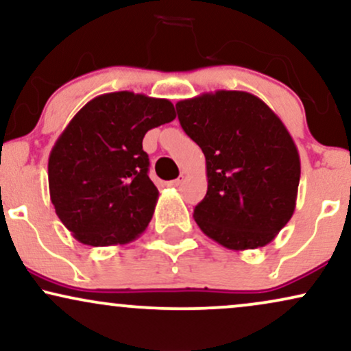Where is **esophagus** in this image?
<instances>
[{
    "label": "esophagus",
    "instance_id": "1",
    "mask_svg": "<svg viewBox=\"0 0 351 351\" xmlns=\"http://www.w3.org/2000/svg\"><path fill=\"white\" fill-rule=\"evenodd\" d=\"M181 183H183V176H180V178H176V180H171V181H168V186H171V188H178V186H181Z\"/></svg>",
    "mask_w": 351,
    "mask_h": 351
}]
</instances>
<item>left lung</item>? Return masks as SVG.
<instances>
[{
    "mask_svg": "<svg viewBox=\"0 0 351 351\" xmlns=\"http://www.w3.org/2000/svg\"><path fill=\"white\" fill-rule=\"evenodd\" d=\"M176 111L206 157L208 193L194 221L229 250L265 247L296 209L301 160L286 125L247 91L202 93Z\"/></svg>",
    "mask_w": 351,
    "mask_h": 351,
    "instance_id": "1",
    "label": "left lung"
}]
</instances>
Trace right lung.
Masks as SVG:
<instances>
[{"label":"right lung","instance_id":"right-lung-1","mask_svg":"<svg viewBox=\"0 0 351 351\" xmlns=\"http://www.w3.org/2000/svg\"><path fill=\"white\" fill-rule=\"evenodd\" d=\"M175 117L168 99L132 91L96 96L75 114L50 152L49 191L78 242L129 243L147 229L158 189L147 175L142 141Z\"/></svg>","mask_w":351,"mask_h":351}]
</instances>
